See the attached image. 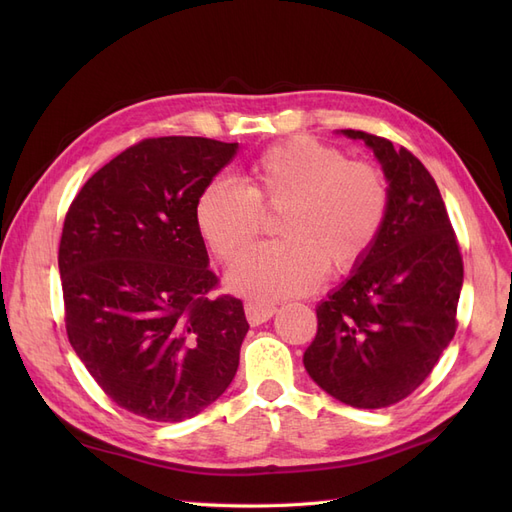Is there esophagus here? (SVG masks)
<instances>
[{
	"label": "esophagus",
	"mask_w": 512,
	"mask_h": 512,
	"mask_svg": "<svg viewBox=\"0 0 512 512\" xmlns=\"http://www.w3.org/2000/svg\"><path fill=\"white\" fill-rule=\"evenodd\" d=\"M275 312H277L275 305L258 303V301H247L245 303V316H247V322H250L252 327H258V324L267 322Z\"/></svg>",
	"instance_id": "34e87169"
}]
</instances>
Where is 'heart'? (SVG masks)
Wrapping results in <instances>:
<instances>
[{
	"label": "heart",
	"instance_id": "b5f03b06",
	"mask_svg": "<svg viewBox=\"0 0 512 512\" xmlns=\"http://www.w3.org/2000/svg\"><path fill=\"white\" fill-rule=\"evenodd\" d=\"M282 241L262 245L232 267L228 282L258 301L312 292L327 271L350 275L374 252L391 211L384 170L314 136L273 143L247 168V185L215 177L196 198V226L215 258L237 260L280 213Z\"/></svg>",
	"mask_w": 512,
	"mask_h": 512
}]
</instances>
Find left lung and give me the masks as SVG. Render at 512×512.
Wrapping results in <instances>:
<instances>
[{
    "instance_id": "8db88e82",
    "label": "left lung",
    "mask_w": 512,
    "mask_h": 512,
    "mask_svg": "<svg viewBox=\"0 0 512 512\" xmlns=\"http://www.w3.org/2000/svg\"><path fill=\"white\" fill-rule=\"evenodd\" d=\"M374 149L391 183V211L374 252L316 307L303 354L320 389L354 408H386L425 382L457 331L459 241L436 181L389 138L342 130Z\"/></svg>"
}]
</instances>
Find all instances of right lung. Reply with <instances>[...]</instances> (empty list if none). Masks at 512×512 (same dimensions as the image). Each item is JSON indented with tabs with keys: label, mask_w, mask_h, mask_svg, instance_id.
<instances>
[{
	"label": "right lung",
	"mask_w": 512,
	"mask_h": 512,
	"mask_svg": "<svg viewBox=\"0 0 512 512\" xmlns=\"http://www.w3.org/2000/svg\"><path fill=\"white\" fill-rule=\"evenodd\" d=\"M237 143L160 136L121 151L74 196L59 241L66 333L115 404L179 423L213 404L250 329L196 226L200 190Z\"/></svg>",
	"instance_id": "add662e5"
}]
</instances>
